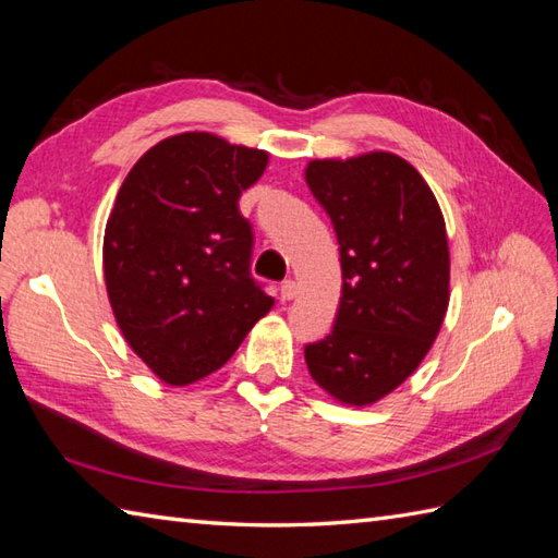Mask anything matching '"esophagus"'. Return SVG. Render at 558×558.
<instances>
[{
    "label": "esophagus",
    "instance_id": "esophagus-1",
    "mask_svg": "<svg viewBox=\"0 0 558 558\" xmlns=\"http://www.w3.org/2000/svg\"><path fill=\"white\" fill-rule=\"evenodd\" d=\"M294 298H298V282H294V280L280 282V300L282 302H290Z\"/></svg>",
    "mask_w": 558,
    "mask_h": 558
}]
</instances>
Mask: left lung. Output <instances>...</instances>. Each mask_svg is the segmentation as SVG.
Returning <instances> with one entry per match:
<instances>
[{"label":"left lung","instance_id":"8db88e82","mask_svg":"<svg viewBox=\"0 0 558 558\" xmlns=\"http://www.w3.org/2000/svg\"><path fill=\"white\" fill-rule=\"evenodd\" d=\"M306 184L340 246L333 330L304 348L314 381L372 405L417 369L448 310L446 222L422 174L393 153L312 160Z\"/></svg>","mask_w":558,"mask_h":558}]
</instances>
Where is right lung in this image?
Here are the masks:
<instances>
[{
    "instance_id": "add662e5",
    "label": "right lung",
    "mask_w": 558,
    "mask_h": 558,
    "mask_svg": "<svg viewBox=\"0 0 558 558\" xmlns=\"http://www.w3.org/2000/svg\"><path fill=\"white\" fill-rule=\"evenodd\" d=\"M268 153L186 132L141 158L117 194L102 242L105 286L129 345L165 384L213 374L272 298L252 278L244 189Z\"/></svg>"
}]
</instances>
